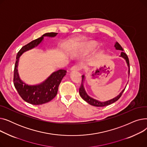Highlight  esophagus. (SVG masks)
Here are the masks:
<instances>
[{
	"mask_svg": "<svg viewBox=\"0 0 147 147\" xmlns=\"http://www.w3.org/2000/svg\"><path fill=\"white\" fill-rule=\"evenodd\" d=\"M82 69V66L80 65H75L71 68V70H80Z\"/></svg>",
	"mask_w": 147,
	"mask_h": 147,
	"instance_id": "esophagus-1",
	"label": "esophagus"
}]
</instances>
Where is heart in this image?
Here are the masks:
<instances>
[{
	"mask_svg": "<svg viewBox=\"0 0 147 147\" xmlns=\"http://www.w3.org/2000/svg\"><path fill=\"white\" fill-rule=\"evenodd\" d=\"M96 46V44L95 43L92 42V43H90L88 45V47L90 48H94Z\"/></svg>",
	"mask_w": 147,
	"mask_h": 147,
	"instance_id": "b5f03b06",
	"label": "heart"
}]
</instances>
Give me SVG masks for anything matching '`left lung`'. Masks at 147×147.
I'll list each match as a JSON object with an SVG mask.
<instances>
[{
    "label": "left lung",
    "instance_id": "left-lung-1",
    "mask_svg": "<svg viewBox=\"0 0 147 147\" xmlns=\"http://www.w3.org/2000/svg\"><path fill=\"white\" fill-rule=\"evenodd\" d=\"M115 48L117 50H121V51H123V49L122 48V47L121 46V45L118 43V42H116L115 43ZM120 57H123V58H125L126 61V63L127 64V65L128 67H129V73H130V65H129V58H128V57L127 55H126V54L123 52H121V55ZM83 79H84V76H82V83H81V85H80V87L79 88V94H80V96L84 100V101H86L88 103H89L90 105H93V106H95V107H105V106H107V105H110L114 102H115V101H117V100L121 97V96L122 95V94L123 93V92L125 91V89H123L122 90V92H121V93L115 98L111 99V100H109V101H105V102H100L99 101H97V100L96 99H94L93 98H90V96H89L86 93L85 90H84V88H83Z\"/></svg>",
    "mask_w": 147,
    "mask_h": 147
}]
</instances>
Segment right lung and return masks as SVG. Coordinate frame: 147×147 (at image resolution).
Returning a JSON list of instances; mask_svg holds the SVG:
<instances>
[{"mask_svg":"<svg viewBox=\"0 0 147 147\" xmlns=\"http://www.w3.org/2000/svg\"><path fill=\"white\" fill-rule=\"evenodd\" d=\"M57 34V33L53 32L44 34L42 37L22 46L17 55L14 67L13 84L22 99L31 104L40 105L45 104L55 98L57 94L59 84L66 74L67 71L65 69H59L53 73L43 83L38 85L30 86L23 83L19 78L17 69L19 58L24 52L32 49L40 44L43 40L44 36L54 37Z\"/></svg>","mask_w":147,"mask_h":147,"instance_id":"right-lung-1","label":"right lung"}]
</instances>
